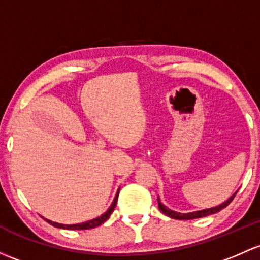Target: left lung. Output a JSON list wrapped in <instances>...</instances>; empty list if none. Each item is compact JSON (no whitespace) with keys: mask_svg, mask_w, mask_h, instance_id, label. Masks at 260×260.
<instances>
[{"mask_svg":"<svg viewBox=\"0 0 260 260\" xmlns=\"http://www.w3.org/2000/svg\"><path fill=\"white\" fill-rule=\"evenodd\" d=\"M237 192L234 193L233 196L231 197V198L228 199V201H225L224 203L219 204V206L217 207H213V208H208V209H203V210H197V212H192V213H178V212H174V210H171L168 209L165 204L160 203L159 198L157 199L158 201V207H159L160 212L165 213L166 215H168V217L173 218V219H179V220H189V219H196V218H202V217H207V215H210V214H214V213H218L219 210H222L223 208H225L226 206H228L229 203H231L232 201H233V198L236 197Z\"/></svg>","mask_w":260,"mask_h":260,"instance_id":"obj_1","label":"left lung"}]
</instances>
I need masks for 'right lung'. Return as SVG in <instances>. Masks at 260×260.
<instances>
[{
    "label": "right lung",
    "instance_id": "add662e5",
    "mask_svg": "<svg viewBox=\"0 0 260 260\" xmlns=\"http://www.w3.org/2000/svg\"><path fill=\"white\" fill-rule=\"evenodd\" d=\"M119 193V190H118ZM118 193H117L116 197H114L113 199V203L111 204V207H109L108 210L106 213H103L101 217L98 218H94V219L92 220H88V222H84V223H80V224H59V223H56V222H51V220L46 219L48 223L51 224V225L56 226V228H61V229H77V231H83V229H92V228H95V226L101 225V224H103L106 222V220L108 219L109 215L112 214V212L114 210V207H116L117 204V199H118Z\"/></svg>",
    "mask_w": 260,
    "mask_h": 260
}]
</instances>
